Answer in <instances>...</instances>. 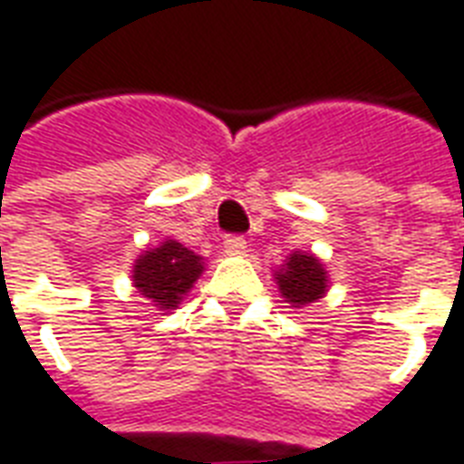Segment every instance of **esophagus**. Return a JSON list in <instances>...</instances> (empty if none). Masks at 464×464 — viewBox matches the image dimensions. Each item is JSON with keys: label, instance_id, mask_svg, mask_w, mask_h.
<instances>
[{"label": "esophagus", "instance_id": "esophagus-1", "mask_svg": "<svg viewBox=\"0 0 464 464\" xmlns=\"http://www.w3.org/2000/svg\"><path fill=\"white\" fill-rule=\"evenodd\" d=\"M225 252L227 255H245L247 252V239L239 235H229L225 237Z\"/></svg>", "mask_w": 464, "mask_h": 464}]
</instances>
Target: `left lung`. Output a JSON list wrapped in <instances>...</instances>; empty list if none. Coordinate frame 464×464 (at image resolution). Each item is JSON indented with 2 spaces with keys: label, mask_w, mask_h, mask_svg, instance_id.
Masks as SVG:
<instances>
[{
  "label": "left lung",
  "mask_w": 464,
  "mask_h": 464,
  "mask_svg": "<svg viewBox=\"0 0 464 464\" xmlns=\"http://www.w3.org/2000/svg\"><path fill=\"white\" fill-rule=\"evenodd\" d=\"M275 282L285 302H290L292 307H307L310 302L324 297L330 287L327 269L312 252H292L287 262L275 269Z\"/></svg>",
  "instance_id": "8db88e82"
}]
</instances>
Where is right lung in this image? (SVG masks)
Wrapping results in <instances>:
<instances>
[{"label": "right lung", "instance_id": "1", "mask_svg": "<svg viewBox=\"0 0 464 464\" xmlns=\"http://www.w3.org/2000/svg\"><path fill=\"white\" fill-rule=\"evenodd\" d=\"M205 272V259L187 249L177 239H167L160 247L147 249L134 262L132 282L142 297L157 310H177L187 292L192 290L199 275Z\"/></svg>", "mask_w": 464, "mask_h": 464}]
</instances>
